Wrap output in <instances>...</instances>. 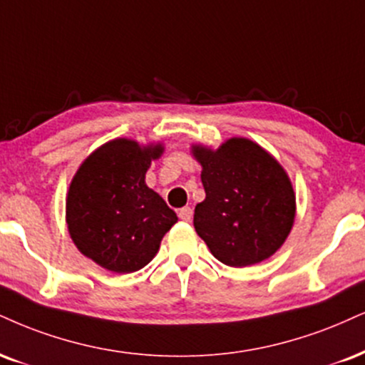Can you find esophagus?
Wrapping results in <instances>:
<instances>
[{
    "instance_id": "obj_1",
    "label": "esophagus",
    "mask_w": 365,
    "mask_h": 365,
    "mask_svg": "<svg viewBox=\"0 0 365 365\" xmlns=\"http://www.w3.org/2000/svg\"><path fill=\"white\" fill-rule=\"evenodd\" d=\"M192 216H194V210H192L190 207H182L178 210V217L182 219V221L188 222L192 219Z\"/></svg>"
}]
</instances>
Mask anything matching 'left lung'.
<instances>
[{
    "instance_id": "obj_1",
    "label": "left lung",
    "mask_w": 365,
    "mask_h": 365,
    "mask_svg": "<svg viewBox=\"0 0 365 365\" xmlns=\"http://www.w3.org/2000/svg\"><path fill=\"white\" fill-rule=\"evenodd\" d=\"M202 165L205 199L195 205L194 226L210 253L230 267L272 257L292 230L296 195L274 156L245 138L217 149L192 146Z\"/></svg>"
}]
</instances>
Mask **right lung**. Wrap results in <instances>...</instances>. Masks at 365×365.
Segmentation results:
<instances>
[{
  "mask_svg": "<svg viewBox=\"0 0 365 365\" xmlns=\"http://www.w3.org/2000/svg\"><path fill=\"white\" fill-rule=\"evenodd\" d=\"M161 144L113 139L83 161L69 185L66 222L76 248L115 274L140 270L155 258L177 214L144 182Z\"/></svg>",
  "mask_w": 365,
  "mask_h": 365,
  "instance_id": "1",
  "label": "right lung"
}]
</instances>
